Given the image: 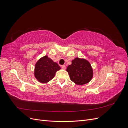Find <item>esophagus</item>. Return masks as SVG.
I'll list each match as a JSON object with an SVG mask.
<instances>
[{"label": "esophagus", "instance_id": "esophagus-1", "mask_svg": "<svg viewBox=\"0 0 128 128\" xmlns=\"http://www.w3.org/2000/svg\"><path fill=\"white\" fill-rule=\"evenodd\" d=\"M61 67H62V68L64 69H66V66L65 65H62Z\"/></svg>", "mask_w": 128, "mask_h": 128}]
</instances>
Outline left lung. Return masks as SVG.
<instances>
[{"instance_id":"obj_1","label":"left lung","mask_w":128,"mask_h":128,"mask_svg":"<svg viewBox=\"0 0 128 128\" xmlns=\"http://www.w3.org/2000/svg\"><path fill=\"white\" fill-rule=\"evenodd\" d=\"M70 79L77 85L88 83L93 77V70L86 60L76 58L67 68Z\"/></svg>"}]
</instances>
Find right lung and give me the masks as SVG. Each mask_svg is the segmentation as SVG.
<instances>
[{
  "label": "right lung",
  "instance_id": "obj_1",
  "mask_svg": "<svg viewBox=\"0 0 128 128\" xmlns=\"http://www.w3.org/2000/svg\"><path fill=\"white\" fill-rule=\"evenodd\" d=\"M60 69V67L55 62L45 56L38 60L34 68V76L42 83H47L55 76L56 71Z\"/></svg>",
  "mask_w": 128,
  "mask_h": 128
}]
</instances>
